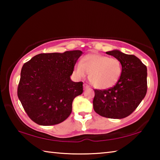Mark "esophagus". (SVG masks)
Listing matches in <instances>:
<instances>
[{
    "label": "esophagus",
    "instance_id": "obj_1",
    "mask_svg": "<svg viewBox=\"0 0 160 160\" xmlns=\"http://www.w3.org/2000/svg\"><path fill=\"white\" fill-rule=\"evenodd\" d=\"M83 88H84V89H85V90H86V89L90 88V86H89L88 85H87V84H84Z\"/></svg>",
    "mask_w": 160,
    "mask_h": 160
}]
</instances>
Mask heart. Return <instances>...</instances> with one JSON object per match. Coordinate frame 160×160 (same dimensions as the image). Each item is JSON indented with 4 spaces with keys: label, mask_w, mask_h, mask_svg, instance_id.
I'll list each match as a JSON object with an SVG mask.
<instances>
[{
    "label": "heart",
    "mask_w": 160,
    "mask_h": 160,
    "mask_svg": "<svg viewBox=\"0 0 160 160\" xmlns=\"http://www.w3.org/2000/svg\"><path fill=\"white\" fill-rule=\"evenodd\" d=\"M122 72L121 62L115 58L97 53L86 55L75 66L78 78L85 77L89 73V80L99 90H107L118 82Z\"/></svg>",
    "instance_id": "b5f03b06"
}]
</instances>
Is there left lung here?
<instances>
[{"label":"left lung","mask_w":160,"mask_h":160,"mask_svg":"<svg viewBox=\"0 0 160 160\" xmlns=\"http://www.w3.org/2000/svg\"><path fill=\"white\" fill-rule=\"evenodd\" d=\"M121 62L122 72L118 82L108 90H94L93 108L99 115L121 119L134 112L147 93V67L134 55L119 50L106 52Z\"/></svg>","instance_id":"8db88e82"}]
</instances>
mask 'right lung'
Segmentation results:
<instances>
[{
  "label": "right lung",
  "mask_w": 160,
  "mask_h": 160,
  "mask_svg": "<svg viewBox=\"0 0 160 160\" xmlns=\"http://www.w3.org/2000/svg\"><path fill=\"white\" fill-rule=\"evenodd\" d=\"M80 50L40 53L23 65L18 96L32 121L41 126L58 124L72 112V103L83 92L82 82L70 79Z\"/></svg>",
  "instance_id": "obj_1"
}]
</instances>
